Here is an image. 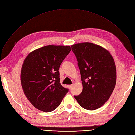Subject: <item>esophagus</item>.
I'll list each match as a JSON object with an SVG mask.
<instances>
[{
  "instance_id": "obj_1",
  "label": "esophagus",
  "mask_w": 135,
  "mask_h": 135,
  "mask_svg": "<svg viewBox=\"0 0 135 135\" xmlns=\"http://www.w3.org/2000/svg\"><path fill=\"white\" fill-rule=\"evenodd\" d=\"M68 88H69V89H71V88L73 86V84H72V85H68Z\"/></svg>"
}]
</instances>
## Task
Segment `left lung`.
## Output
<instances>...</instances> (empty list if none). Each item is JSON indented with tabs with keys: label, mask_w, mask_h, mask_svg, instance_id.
I'll list each match as a JSON object with an SVG mask.
<instances>
[{
	"label": "left lung",
	"mask_w": 135,
	"mask_h": 135,
	"mask_svg": "<svg viewBox=\"0 0 135 135\" xmlns=\"http://www.w3.org/2000/svg\"><path fill=\"white\" fill-rule=\"evenodd\" d=\"M80 69L83 90L74 96L80 105L87 110L99 108L107 101L116 84V68L108 50L90 42L71 46Z\"/></svg>",
	"instance_id": "1"
}]
</instances>
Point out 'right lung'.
I'll return each instance as SVG.
<instances>
[{
	"mask_svg": "<svg viewBox=\"0 0 135 135\" xmlns=\"http://www.w3.org/2000/svg\"><path fill=\"white\" fill-rule=\"evenodd\" d=\"M71 50L70 46L48 45L33 51L25 59L21 84L27 98L36 108L51 112L68 92L60 83L59 70Z\"/></svg>",
	"mask_w": 135,
	"mask_h": 135,
	"instance_id": "right-lung-1",
	"label": "right lung"
}]
</instances>
